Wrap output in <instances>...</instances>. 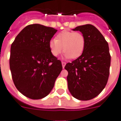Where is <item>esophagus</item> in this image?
<instances>
[{
    "mask_svg": "<svg viewBox=\"0 0 121 121\" xmlns=\"http://www.w3.org/2000/svg\"><path fill=\"white\" fill-rule=\"evenodd\" d=\"M62 66H63V68H64L65 66V65H66V62H64V61H62Z\"/></svg>",
    "mask_w": 121,
    "mask_h": 121,
    "instance_id": "esophagus-1",
    "label": "esophagus"
}]
</instances>
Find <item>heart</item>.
Returning a JSON list of instances; mask_svg holds the SVG:
<instances>
[{
  "mask_svg": "<svg viewBox=\"0 0 121 121\" xmlns=\"http://www.w3.org/2000/svg\"><path fill=\"white\" fill-rule=\"evenodd\" d=\"M86 44V37L81 32L65 30L56 35L55 40L49 42V48L54 56H58L63 48L66 58L75 59L82 55Z\"/></svg>",
  "mask_w": 121,
  "mask_h": 121,
  "instance_id": "heart-1",
  "label": "heart"
}]
</instances>
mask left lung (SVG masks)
<instances>
[{"instance_id": "obj_1", "label": "left lung", "mask_w": 121, "mask_h": 121, "mask_svg": "<svg viewBox=\"0 0 121 121\" xmlns=\"http://www.w3.org/2000/svg\"><path fill=\"white\" fill-rule=\"evenodd\" d=\"M86 37L83 53L66 64L68 89L74 98L82 101L97 96L106 86L110 73L111 56L108 43L94 26L87 24L76 27Z\"/></svg>"}]
</instances>
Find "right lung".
<instances>
[{"instance_id": "add662e5", "label": "right lung", "mask_w": 121, "mask_h": 121, "mask_svg": "<svg viewBox=\"0 0 121 121\" xmlns=\"http://www.w3.org/2000/svg\"><path fill=\"white\" fill-rule=\"evenodd\" d=\"M57 30L40 24L22 29L11 46L9 66L15 86L32 99L51 92L62 70L61 62L50 52L49 42Z\"/></svg>"}]
</instances>
